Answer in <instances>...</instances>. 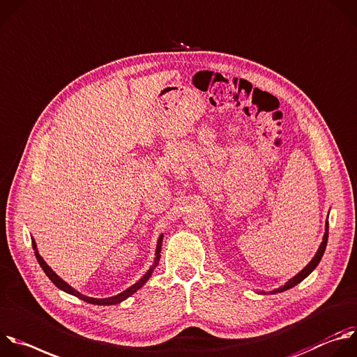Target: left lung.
<instances>
[{"mask_svg":"<svg viewBox=\"0 0 357 357\" xmlns=\"http://www.w3.org/2000/svg\"><path fill=\"white\" fill-rule=\"evenodd\" d=\"M326 243H328V221H326V232H325V235H324V239H322V243H321V246H319V249H318V252H317V255H315V257L296 275V277H293L290 281H287L286 282V286L284 287H281V289H278V290H275L274 293H281V291H286V290H289V289H291V287H294V286H297L298 282H301L308 274H311V271L318 266V263L321 261V259H322V256H324V252H325V248H326Z\"/></svg>","mask_w":357,"mask_h":357,"instance_id":"1","label":"left lung"}]
</instances>
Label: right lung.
<instances>
[{"instance_id":"1","label":"right lung","mask_w":357,"mask_h":357,"mask_svg":"<svg viewBox=\"0 0 357 357\" xmlns=\"http://www.w3.org/2000/svg\"><path fill=\"white\" fill-rule=\"evenodd\" d=\"M162 241H163V235H160V238H159V241H158V248H156V260H155V264H153V267L144 275L142 277L136 284H133L132 287H129L128 290H125L123 293H121V294H118V296H115V297H109V298H101V300H98V298H91V297H87V296H83V294H80L79 291H76L73 287H70L67 282H64L47 264H46V261L40 257V255L38 253V250H36V243H35V241L32 239V246H33V250H35V256H36V259H38V261H39V264H40V267L43 268V271L46 273V275L53 281V284L56 287H59L60 290H63V291H66V293H68V294H71V296H76L77 298H80V300H83V301H86V303H90V304H96V305H112V304H118V303H121V301H123V300H126L128 297H130L133 293H136L142 286H144V284L149 280V277L152 275V271H153V268H155V266L158 264V261H159V257H160V250H162Z\"/></svg>"}]
</instances>
